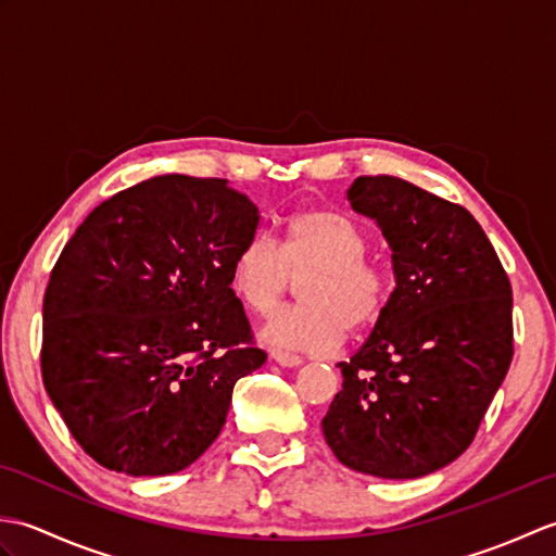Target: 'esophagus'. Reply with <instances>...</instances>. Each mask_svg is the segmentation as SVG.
Returning <instances> with one entry per match:
<instances>
[{"label": "esophagus", "mask_w": 556, "mask_h": 556, "mask_svg": "<svg viewBox=\"0 0 556 556\" xmlns=\"http://www.w3.org/2000/svg\"><path fill=\"white\" fill-rule=\"evenodd\" d=\"M271 361L285 365V368H299L303 363V358L296 356V353H287V351H271Z\"/></svg>", "instance_id": "1"}]
</instances>
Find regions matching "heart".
<instances>
[{
    "instance_id": "1",
    "label": "heart",
    "mask_w": 556,
    "mask_h": 556,
    "mask_svg": "<svg viewBox=\"0 0 556 556\" xmlns=\"http://www.w3.org/2000/svg\"><path fill=\"white\" fill-rule=\"evenodd\" d=\"M368 241L358 224L337 210H308L293 217L281 245L265 236L248 239L236 253L229 285L248 311L269 313L291 279H303L299 308L277 311L260 327V339L287 351H329L344 329H363L387 303V275L365 260Z\"/></svg>"
}]
</instances>
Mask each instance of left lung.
Returning <instances> with one entry per match:
<instances>
[{
    "label": "left lung",
    "mask_w": 556,
    "mask_h": 556,
    "mask_svg": "<svg viewBox=\"0 0 556 556\" xmlns=\"http://www.w3.org/2000/svg\"><path fill=\"white\" fill-rule=\"evenodd\" d=\"M346 198L382 231L396 287L365 344L337 365L344 384L323 432L358 473L422 478L466 452L504 382L511 285L466 207L399 176H358Z\"/></svg>",
    "instance_id": "8db88e82"
}]
</instances>
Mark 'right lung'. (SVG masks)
I'll return each mask as SVG.
<instances>
[{
  "label": "right lung",
  "instance_id": "add662e5",
  "mask_svg": "<svg viewBox=\"0 0 556 556\" xmlns=\"http://www.w3.org/2000/svg\"><path fill=\"white\" fill-rule=\"evenodd\" d=\"M257 207L224 179L164 174L104 200L42 303V382L68 432L126 476L179 473L267 361L229 285Z\"/></svg>",
  "mask_w": 556,
  "mask_h": 556
}]
</instances>
